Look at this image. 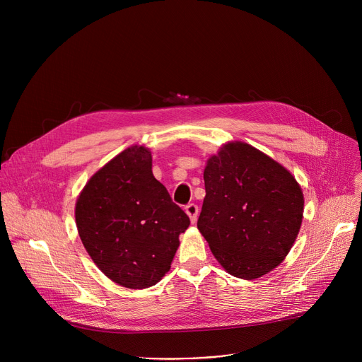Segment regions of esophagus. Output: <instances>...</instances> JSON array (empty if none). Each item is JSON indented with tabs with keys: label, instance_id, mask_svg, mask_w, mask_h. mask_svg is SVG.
I'll use <instances>...</instances> for the list:
<instances>
[{
	"label": "esophagus",
	"instance_id": "1",
	"mask_svg": "<svg viewBox=\"0 0 362 362\" xmlns=\"http://www.w3.org/2000/svg\"><path fill=\"white\" fill-rule=\"evenodd\" d=\"M185 211H186V214L189 216V218H191V221H192V223H195V221H197V218H198V213H199V210H198V205H195V204H189V205H186V206H185Z\"/></svg>",
	"mask_w": 362,
	"mask_h": 362
}]
</instances>
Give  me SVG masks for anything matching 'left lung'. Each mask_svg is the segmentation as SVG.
Masks as SVG:
<instances>
[{
  "instance_id": "obj_1",
  "label": "left lung",
  "mask_w": 362,
  "mask_h": 362,
  "mask_svg": "<svg viewBox=\"0 0 362 362\" xmlns=\"http://www.w3.org/2000/svg\"><path fill=\"white\" fill-rule=\"evenodd\" d=\"M198 230L221 267L254 280L286 258L299 233L303 194L291 171L252 145L232 141L206 160Z\"/></svg>"
}]
</instances>
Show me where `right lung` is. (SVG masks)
I'll return each mask as SVG.
<instances>
[{
  "label": "right lung",
  "instance_id": "obj_1",
  "mask_svg": "<svg viewBox=\"0 0 362 362\" xmlns=\"http://www.w3.org/2000/svg\"><path fill=\"white\" fill-rule=\"evenodd\" d=\"M78 233L95 265L127 289H146L171 267L191 221L152 175L149 148L132 145L103 165L76 199Z\"/></svg>",
  "mask_w": 362,
  "mask_h": 362
}]
</instances>
